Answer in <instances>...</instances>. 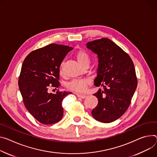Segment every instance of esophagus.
<instances>
[{"label": "esophagus", "mask_w": 157, "mask_h": 157, "mask_svg": "<svg viewBox=\"0 0 157 157\" xmlns=\"http://www.w3.org/2000/svg\"><path fill=\"white\" fill-rule=\"evenodd\" d=\"M76 95H77V96H78V97L81 98H82V99H84V98H85L86 97V95H84V94H79V93H77V94H76Z\"/></svg>", "instance_id": "1"}]
</instances>
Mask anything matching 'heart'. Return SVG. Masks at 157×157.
<instances>
[{"instance_id":"b5f03b06","label":"heart","mask_w":157,"mask_h":157,"mask_svg":"<svg viewBox=\"0 0 157 157\" xmlns=\"http://www.w3.org/2000/svg\"><path fill=\"white\" fill-rule=\"evenodd\" d=\"M76 58L79 63L84 66L86 64H89L90 61V57L87 52L84 50H79L76 52L75 54ZM60 73H62V70L60 69ZM90 82V79L88 78L75 79L68 82L67 88L73 91L82 93L86 90L88 85Z\"/></svg>"}]
</instances>
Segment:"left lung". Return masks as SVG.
<instances>
[{
    "instance_id": "8db88e82",
    "label": "left lung",
    "mask_w": 157,
    "mask_h": 157,
    "mask_svg": "<svg viewBox=\"0 0 157 157\" xmlns=\"http://www.w3.org/2000/svg\"><path fill=\"white\" fill-rule=\"evenodd\" d=\"M86 47L98 58L94 86L103 88L93 94L98 103L92 116L100 122L111 123L120 118L130 105L138 82L135 66L130 56L108 38L88 42Z\"/></svg>"
}]
</instances>
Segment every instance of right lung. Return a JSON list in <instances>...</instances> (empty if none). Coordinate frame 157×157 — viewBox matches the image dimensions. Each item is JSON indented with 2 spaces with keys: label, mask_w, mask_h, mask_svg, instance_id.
I'll list each match as a JSON object with an SVG mask.
<instances>
[{
  "label": "right lung",
  "mask_w": 157,
  "mask_h": 157,
  "mask_svg": "<svg viewBox=\"0 0 157 157\" xmlns=\"http://www.w3.org/2000/svg\"><path fill=\"white\" fill-rule=\"evenodd\" d=\"M73 48L51 44L32 51L25 58L19 78V88L26 109L40 123L54 124L63 117V99L67 91L49 93V86H60L59 67Z\"/></svg>",
  "instance_id": "right-lung-1"
}]
</instances>
